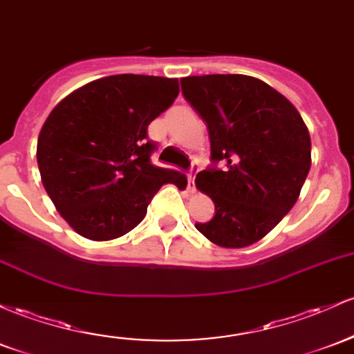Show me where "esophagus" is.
I'll use <instances>...</instances> for the list:
<instances>
[{"label": "esophagus", "mask_w": 354, "mask_h": 354, "mask_svg": "<svg viewBox=\"0 0 354 354\" xmlns=\"http://www.w3.org/2000/svg\"><path fill=\"white\" fill-rule=\"evenodd\" d=\"M198 165L196 162H193L192 165V173H189V176H188V188H189V192H195V174L198 173Z\"/></svg>", "instance_id": "1"}]
</instances>
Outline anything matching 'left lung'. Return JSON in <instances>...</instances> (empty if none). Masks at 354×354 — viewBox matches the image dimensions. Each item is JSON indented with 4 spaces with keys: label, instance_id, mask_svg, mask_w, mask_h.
I'll list each match as a JSON object with an SVG mask.
<instances>
[{
    "label": "left lung",
    "instance_id": "8db88e82",
    "mask_svg": "<svg viewBox=\"0 0 354 354\" xmlns=\"http://www.w3.org/2000/svg\"><path fill=\"white\" fill-rule=\"evenodd\" d=\"M181 91L207 122L212 147L213 166L195 183L215 215L195 227L220 247L252 245L297 201L310 168L308 127L284 95L255 77H185ZM220 160L223 170L216 168Z\"/></svg>",
    "mask_w": 354,
    "mask_h": 354
}]
</instances>
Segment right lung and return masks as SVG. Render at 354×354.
I'll use <instances>...</instances> for the list:
<instances>
[{
	"label": "right lung",
	"mask_w": 354,
	"mask_h": 354,
	"mask_svg": "<svg viewBox=\"0 0 354 354\" xmlns=\"http://www.w3.org/2000/svg\"><path fill=\"white\" fill-rule=\"evenodd\" d=\"M180 94L178 79L111 75L77 88L46 118L37 145L38 169L50 200L85 239L126 235L141 223L162 185L186 178L151 162V120Z\"/></svg>",
	"instance_id": "add662e5"
}]
</instances>
